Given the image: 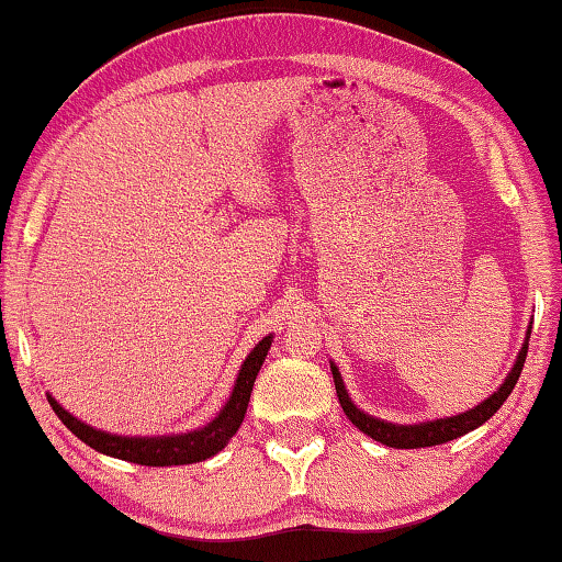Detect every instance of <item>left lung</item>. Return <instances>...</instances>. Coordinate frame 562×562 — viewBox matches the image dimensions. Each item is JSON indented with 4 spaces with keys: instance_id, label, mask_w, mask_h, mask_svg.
Here are the masks:
<instances>
[{
    "instance_id": "obj_1",
    "label": "left lung",
    "mask_w": 562,
    "mask_h": 562,
    "mask_svg": "<svg viewBox=\"0 0 562 562\" xmlns=\"http://www.w3.org/2000/svg\"><path fill=\"white\" fill-rule=\"evenodd\" d=\"M530 333L532 325H527L525 333V342L520 348V353L515 358L513 371L505 375V381L499 383V389L476 404L469 412H462L457 416H443V418H434V422H418V424H393V422H383V418H375L371 414H366L358 408L353 401H350L346 383H342V375L338 371V366L330 361V371H333V381H335V393H338V401L342 406V412L353 422L358 429H361L366 437H371L375 441L386 443V447L393 449H422V447H437V443H447L451 439L464 437V434L474 431L476 426H482L487 418L495 416L499 412V406L505 404L509 393H513L517 379H520L525 358H527V346H530Z\"/></svg>"
}]
</instances>
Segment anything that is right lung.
Returning a JSON list of instances; mask_svg holds the SVG:
<instances>
[{
	"label": "right lung",
	"mask_w": 562,
	"mask_h": 562,
	"mask_svg": "<svg viewBox=\"0 0 562 562\" xmlns=\"http://www.w3.org/2000/svg\"><path fill=\"white\" fill-rule=\"evenodd\" d=\"M270 346H272V333L265 335V338L249 350V356L239 368L237 381H234V389L229 393L227 404L222 406V412L216 414L206 426H199L194 431L164 434V437H121V434H108L103 429H93L90 424L80 422L78 416L65 412L60 401H55L49 393H47V401L67 429H70L80 441H86L90 449L100 451V454L123 459V462L144 464V467L196 464V462H204L209 457L220 454L234 434H237L241 422H245L255 379L259 368L265 363Z\"/></svg>",
	"instance_id": "right-lung-1"
}]
</instances>
